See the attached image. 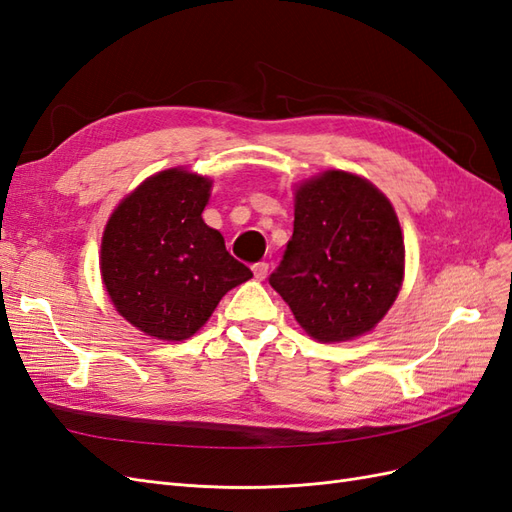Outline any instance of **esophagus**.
<instances>
[{"label": "esophagus", "instance_id": "34e87169", "mask_svg": "<svg viewBox=\"0 0 512 512\" xmlns=\"http://www.w3.org/2000/svg\"><path fill=\"white\" fill-rule=\"evenodd\" d=\"M252 271H254L256 280H265L267 273H269V262H256V265L252 267Z\"/></svg>", "mask_w": 512, "mask_h": 512}]
</instances>
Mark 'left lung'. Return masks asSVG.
I'll return each instance as SVG.
<instances>
[{
    "mask_svg": "<svg viewBox=\"0 0 512 512\" xmlns=\"http://www.w3.org/2000/svg\"><path fill=\"white\" fill-rule=\"evenodd\" d=\"M397 213L367 179L327 170L294 194V230L269 284L318 342L371 331L404 282Z\"/></svg>",
    "mask_w": 512,
    "mask_h": 512,
    "instance_id": "left-lung-1",
    "label": "left lung"
}]
</instances>
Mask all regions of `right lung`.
<instances>
[{"label":"right lung","instance_id":"add662e5","mask_svg":"<svg viewBox=\"0 0 512 512\" xmlns=\"http://www.w3.org/2000/svg\"><path fill=\"white\" fill-rule=\"evenodd\" d=\"M211 179L168 168L145 179L113 211L100 271L117 312L145 335L181 342L224 294L252 277L203 220Z\"/></svg>","mask_w":512,"mask_h":512}]
</instances>
